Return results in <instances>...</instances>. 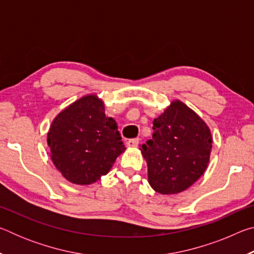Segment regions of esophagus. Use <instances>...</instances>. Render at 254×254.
<instances>
[{"label": "esophagus", "mask_w": 254, "mask_h": 254, "mask_svg": "<svg viewBox=\"0 0 254 254\" xmlns=\"http://www.w3.org/2000/svg\"><path fill=\"white\" fill-rule=\"evenodd\" d=\"M139 144V139H131L127 142V145L128 148H136Z\"/></svg>", "instance_id": "34e87169"}]
</instances>
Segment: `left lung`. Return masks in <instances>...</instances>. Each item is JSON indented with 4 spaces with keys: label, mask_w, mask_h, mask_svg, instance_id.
<instances>
[{
    "label": "left lung",
    "mask_w": 254,
    "mask_h": 254,
    "mask_svg": "<svg viewBox=\"0 0 254 254\" xmlns=\"http://www.w3.org/2000/svg\"><path fill=\"white\" fill-rule=\"evenodd\" d=\"M212 134L195 111L174 100L153 120L152 139L140 147L148 166V182L162 195L179 194L207 168Z\"/></svg>",
    "instance_id": "left-lung-1"
}]
</instances>
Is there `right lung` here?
Wrapping results in <instances>:
<instances>
[{"mask_svg":"<svg viewBox=\"0 0 254 254\" xmlns=\"http://www.w3.org/2000/svg\"><path fill=\"white\" fill-rule=\"evenodd\" d=\"M49 154L68 182L80 186L106 175L126 151L118 123L97 94H87L56 115L47 133Z\"/></svg>","mask_w":254,"mask_h":254,"instance_id":"add662e5","label":"right lung"}]
</instances>
